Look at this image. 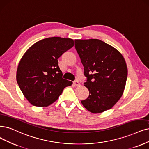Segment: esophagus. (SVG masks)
<instances>
[{"mask_svg":"<svg viewBox=\"0 0 149 149\" xmlns=\"http://www.w3.org/2000/svg\"><path fill=\"white\" fill-rule=\"evenodd\" d=\"M74 84L75 85V86H79L80 85V84L79 83V81L78 80H75L74 81Z\"/></svg>","mask_w":149,"mask_h":149,"instance_id":"obj_1","label":"esophagus"}]
</instances>
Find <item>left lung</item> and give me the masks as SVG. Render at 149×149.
I'll list each match as a JSON object with an SVG mask.
<instances>
[{
    "label": "left lung",
    "mask_w": 149,
    "mask_h": 149,
    "mask_svg": "<svg viewBox=\"0 0 149 149\" xmlns=\"http://www.w3.org/2000/svg\"><path fill=\"white\" fill-rule=\"evenodd\" d=\"M75 47L87 77L84 86L90 92L81 104L93 113L111 109L122 97L127 79V65L122 54L95 38L75 40Z\"/></svg>",
    "instance_id": "obj_1"
}]
</instances>
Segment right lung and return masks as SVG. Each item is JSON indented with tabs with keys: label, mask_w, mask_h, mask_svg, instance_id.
Returning a JSON list of instances; mask_svg holds the SVG:
<instances>
[{
	"label": "right lung",
	"mask_w": 149,
	"mask_h": 149,
	"mask_svg": "<svg viewBox=\"0 0 149 149\" xmlns=\"http://www.w3.org/2000/svg\"><path fill=\"white\" fill-rule=\"evenodd\" d=\"M74 45L71 38L48 37L35 43L21 58L16 80L33 106H49L58 100L65 87L72 84L63 78L58 59Z\"/></svg>",
	"instance_id": "obj_1"
}]
</instances>
